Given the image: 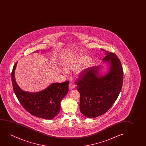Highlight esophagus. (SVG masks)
Returning <instances> with one entry per match:
<instances>
[{
  "instance_id": "esophagus-1",
  "label": "esophagus",
  "mask_w": 146,
  "mask_h": 146,
  "mask_svg": "<svg viewBox=\"0 0 146 146\" xmlns=\"http://www.w3.org/2000/svg\"><path fill=\"white\" fill-rule=\"evenodd\" d=\"M75 86L74 85V84H72V83H70L69 85V88L70 89H73L75 88Z\"/></svg>"
}]
</instances>
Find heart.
<instances>
[{
  "label": "heart",
  "instance_id": "obj_1",
  "mask_svg": "<svg viewBox=\"0 0 146 146\" xmlns=\"http://www.w3.org/2000/svg\"><path fill=\"white\" fill-rule=\"evenodd\" d=\"M89 58L87 56H75L73 58H71L68 60L65 64V70L67 72H75L78 71L81 66L88 61ZM92 62L91 61H89L86 63L84 67L81 68L78 71L83 70L86 68L91 66L92 65Z\"/></svg>",
  "mask_w": 146,
  "mask_h": 146
}]
</instances>
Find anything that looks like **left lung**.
Returning <instances> with one entry per match:
<instances>
[{
  "label": "left lung",
  "mask_w": 146,
  "mask_h": 146,
  "mask_svg": "<svg viewBox=\"0 0 146 146\" xmlns=\"http://www.w3.org/2000/svg\"><path fill=\"white\" fill-rule=\"evenodd\" d=\"M101 50L106 55L103 61L109 65L108 72L101 75L100 66L87 68L76 82L80 94V111L89 118L107 112L118 98L123 85V70L120 60L114 53Z\"/></svg>",
  "instance_id": "1"
}]
</instances>
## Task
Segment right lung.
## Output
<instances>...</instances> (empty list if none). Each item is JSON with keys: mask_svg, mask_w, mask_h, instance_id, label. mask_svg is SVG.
<instances>
[{"mask_svg": "<svg viewBox=\"0 0 146 146\" xmlns=\"http://www.w3.org/2000/svg\"><path fill=\"white\" fill-rule=\"evenodd\" d=\"M14 65L11 73L14 93L23 107L29 113L38 118L51 120L60 111V103L68 92L69 81L54 83L38 92H30L22 90L15 79Z\"/></svg>", "mask_w": 146, "mask_h": 146, "instance_id": "obj_1", "label": "right lung"}]
</instances>
